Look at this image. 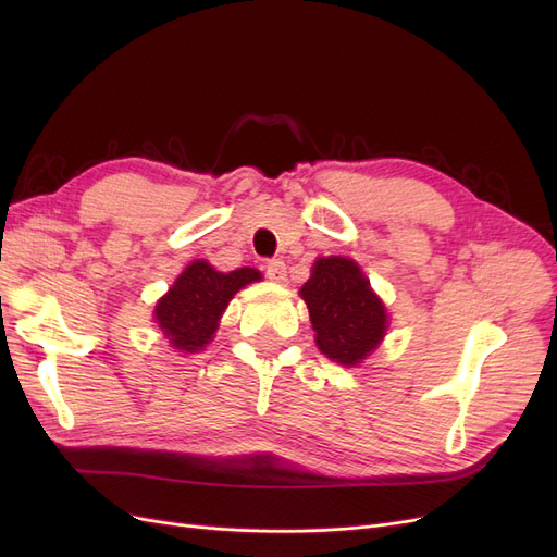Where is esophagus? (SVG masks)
I'll return each mask as SVG.
<instances>
[{
    "mask_svg": "<svg viewBox=\"0 0 557 557\" xmlns=\"http://www.w3.org/2000/svg\"><path fill=\"white\" fill-rule=\"evenodd\" d=\"M264 274L269 281L274 283H283L285 281V262L283 260H269L264 264Z\"/></svg>",
    "mask_w": 557,
    "mask_h": 557,
    "instance_id": "obj_1",
    "label": "esophagus"
}]
</instances>
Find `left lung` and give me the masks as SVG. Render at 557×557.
Listing matches in <instances>:
<instances>
[{"label":"left lung","instance_id":"left-lung-1","mask_svg":"<svg viewBox=\"0 0 557 557\" xmlns=\"http://www.w3.org/2000/svg\"><path fill=\"white\" fill-rule=\"evenodd\" d=\"M299 295L309 307L315 346L334 362L360 364L385 336V307L358 262L318 258Z\"/></svg>","mask_w":557,"mask_h":557}]
</instances>
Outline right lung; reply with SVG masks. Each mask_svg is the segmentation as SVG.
<instances>
[{"label":"right lung","mask_w":557,"mask_h":557,"mask_svg":"<svg viewBox=\"0 0 557 557\" xmlns=\"http://www.w3.org/2000/svg\"><path fill=\"white\" fill-rule=\"evenodd\" d=\"M258 269L242 267L230 274L215 272L207 260H195L183 269L164 297L156 305V323L181 352H197L213 339L230 299L244 285L260 281Z\"/></svg>","instance_id":"add662e5"}]
</instances>
